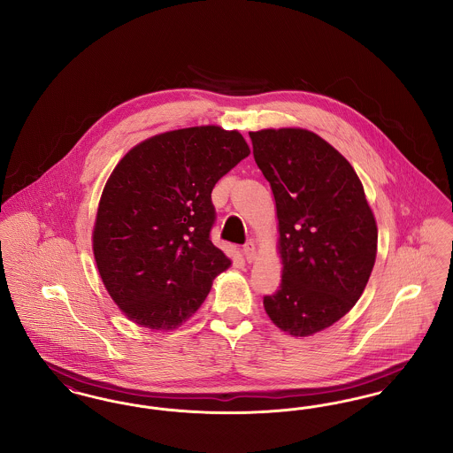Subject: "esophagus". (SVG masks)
<instances>
[{"label":"esophagus","instance_id":"esophagus-1","mask_svg":"<svg viewBox=\"0 0 453 453\" xmlns=\"http://www.w3.org/2000/svg\"><path fill=\"white\" fill-rule=\"evenodd\" d=\"M242 255L248 263H253L257 259V248H255V242H248L244 248H242Z\"/></svg>","mask_w":453,"mask_h":453}]
</instances>
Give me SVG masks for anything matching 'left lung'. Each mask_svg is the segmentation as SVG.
Listing matches in <instances>:
<instances>
[{
	"mask_svg": "<svg viewBox=\"0 0 453 453\" xmlns=\"http://www.w3.org/2000/svg\"><path fill=\"white\" fill-rule=\"evenodd\" d=\"M279 220L280 288L263 299L270 321L312 336L360 299L377 257V222L345 156L301 127L250 132Z\"/></svg>",
	"mask_w": 453,
	"mask_h": 453,
	"instance_id": "1",
	"label": "left lung"
}]
</instances>
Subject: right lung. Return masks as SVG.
Instances as JSON below:
<instances>
[{"label":"right lung","instance_id":"right-lung-1","mask_svg":"<svg viewBox=\"0 0 453 453\" xmlns=\"http://www.w3.org/2000/svg\"><path fill=\"white\" fill-rule=\"evenodd\" d=\"M237 130L196 126L134 146L110 173L93 257L132 323L173 331L190 319L231 259L211 241L217 181L250 154Z\"/></svg>","mask_w":453,"mask_h":453}]
</instances>
